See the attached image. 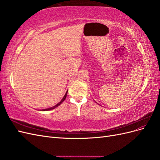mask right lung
<instances>
[{"mask_svg":"<svg viewBox=\"0 0 160 160\" xmlns=\"http://www.w3.org/2000/svg\"><path fill=\"white\" fill-rule=\"evenodd\" d=\"M67 91H67V92H66V93H65V95H64V97H63V98H62V99H61V101H60V102L59 103H57V105H55V106H53V107H52V108H47V109H41V111H49V110H51V109H55V108H57L58 106H59L62 102H63L64 101V100L65 99V98H66V97H67Z\"/></svg>","mask_w":160,"mask_h":160,"instance_id":"1","label":"right lung"}]
</instances>
